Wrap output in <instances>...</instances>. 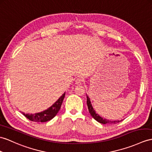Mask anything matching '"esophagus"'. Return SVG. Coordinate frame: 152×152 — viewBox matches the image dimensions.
<instances>
[{"mask_svg": "<svg viewBox=\"0 0 152 152\" xmlns=\"http://www.w3.org/2000/svg\"><path fill=\"white\" fill-rule=\"evenodd\" d=\"M83 82V80L82 79L78 78V79H77V80H75V84L77 85H80V84H82Z\"/></svg>", "mask_w": 152, "mask_h": 152, "instance_id": "esophagus-1", "label": "esophagus"}]
</instances>
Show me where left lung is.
Segmentation results:
<instances>
[{"mask_svg": "<svg viewBox=\"0 0 152 152\" xmlns=\"http://www.w3.org/2000/svg\"><path fill=\"white\" fill-rule=\"evenodd\" d=\"M86 96H87V105H88L89 112H90V115L95 120H96L100 123L104 124H117L118 123H120V122L122 121V120H121V121H119V120L118 121H110V120H108L106 119H103V118L100 116L98 113L95 112V110L94 109L93 106H92V105H91L90 99L89 98V97L87 95H86Z\"/></svg>", "mask_w": 152, "mask_h": 152, "instance_id": "left-lung-1", "label": "left lung"}]
</instances>
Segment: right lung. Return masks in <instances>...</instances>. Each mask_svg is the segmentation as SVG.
<instances>
[{"label":"right lung","mask_w":152,"mask_h":152,"mask_svg":"<svg viewBox=\"0 0 152 152\" xmlns=\"http://www.w3.org/2000/svg\"><path fill=\"white\" fill-rule=\"evenodd\" d=\"M65 93L61 95L57 101L55 102L54 104L50 106L49 108L47 110L42 111L41 112L36 113L34 114H29V113H23L24 115L28 118L29 120L34 122H41V123H44L51 120L56 115L58 112L59 110L61 109L62 103L63 102L64 98L65 97Z\"/></svg>","instance_id":"obj_1"}]
</instances>
